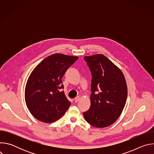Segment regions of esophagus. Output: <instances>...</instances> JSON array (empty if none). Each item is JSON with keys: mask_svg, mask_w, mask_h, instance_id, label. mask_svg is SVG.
Instances as JSON below:
<instances>
[{"mask_svg": "<svg viewBox=\"0 0 154 154\" xmlns=\"http://www.w3.org/2000/svg\"><path fill=\"white\" fill-rule=\"evenodd\" d=\"M79 99H80V97H79V96H77V97H76L74 99V102L76 103V102H77L79 100Z\"/></svg>", "mask_w": 154, "mask_h": 154, "instance_id": "esophagus-1", "label": "esophagus"}]
</instances>
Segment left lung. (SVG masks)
<instances>
[{"mask_svg":"<svg viewBox=\"0 0 154 154\" xmlns=\"http://www.w3.org/2000/svg\"><path fill=\"white\" fill-rule=\"evenodd\" d=\"M92 75L91 105L83 112L90 125L103 128L120 116L126 103L127 86L121 69L102 54L84 57Z\"/></svg>","mask_w":154,"mask_h":154,"instance_id":"1","label":"left lung"}]
</instances>
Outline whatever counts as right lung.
<instances>
[{
    "label": "right lung",
    "mask_w": 154,
    "mask_h": 154,
    "mask_svg": "<svg viewBox=\"0 0 154 154\" xmlns=\"http://www.w3.org/2000/svg\"><path fill=\"white\" fill-rule=\"evenodd\" d=\"M78 59L61 54L51 55L39 63L30 74L25 88V100L38 120L54 122L67 111L71 103L66 97L61 79Z\"/></svg>",
    "instance_id": "right-lung-1"
}]
</instances>
